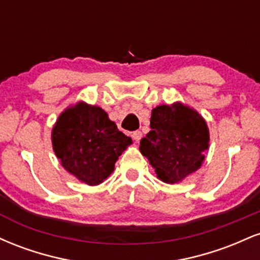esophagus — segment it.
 I'll return each mask as SVG.
<instances>
[{
  "instance_id": "esophagus-1",
  "label": "esophagus",
  "mask_w": 260,
  "mask_h": 260,
  "mask_svg": "<svg viewBox=\"0 0 260 260\" xmlns=\"http://www.w3.org/2000/svg\"><path fill=\"white\" fill-rule=\"evenodd\" d=\"M132 138L136 140V142H139L140 138H142V132H140V131H136V132H133Z\"/></svg>"
}]
</instances>
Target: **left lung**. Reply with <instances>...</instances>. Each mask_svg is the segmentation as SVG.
Returning a JSON list of instances; mask_svg holds the SVG:
<instances>
[{"label":"left lung","mask_w":260,"mask_h":260,"mask_svg":"<svg viewBox=\"0 0 260 260\" xmlns=\"http://www.w3.org/2000/svg\"><path fill=\"white\" fill-rule=\"evenodd\" d=\"M150 128L139 150L161 181L177 183L201 168L209 148V129L196 110L182 103L155 107Z\"/></svg>","instance_id":"obj_1"}]
</instances>
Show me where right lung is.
I'll list each match as a JSON object with an SVG mask.
<instances>
[{
    "mask_svg": "<svg viewBox=\"0 0 260 260\" xmlns=\"http://www.w3.org/2000/svg\"><path fill=\"white\" fill-rule=\"evenodd\" d=\"M51 139L64 170L89 186L106 180L118 156L132 144L101 107L83 101L59 115Z\"/></svg>",
    "mask_w": 260,
    "mask_h": 260,
    "instance_id": "1",
    "label": "right lung"
}]
</instances>
